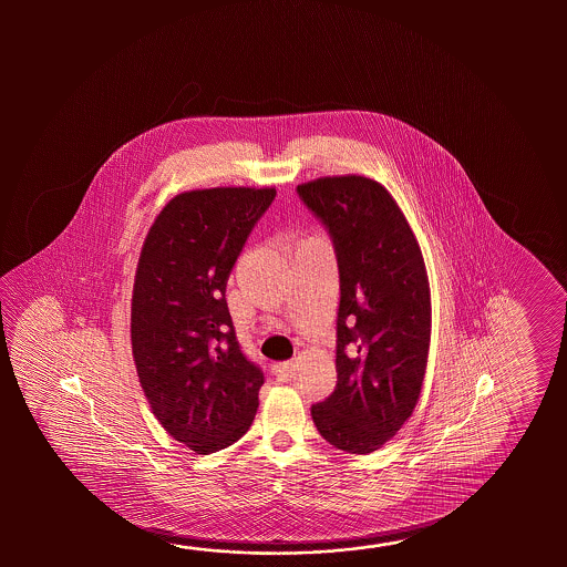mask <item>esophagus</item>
Instances as JSON below:
<instances>
[{
	"label": "esophagus",
	"instance_id": "obj_1",
	"mask_svg": "<svg viewBox=\"0 0 567 567\" xmlns=\"http://www.w3.org/2000/svg\"><path fill=\"white\" fill-rule=\"evenodd\" d=\"M274 373L278 377L279 381H291L296 377V364L293 362H281L274 367Z\"/></svg>",
	"mask_w": 567,
	"mask_h": 567
}]
</instances>
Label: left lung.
<instances>
[{
	"mask_svg": "<svg viewBox=\"0 0 567 567\" xmlns=\"http://www.w3.org/2000/svg\"><path fill=\"white\" fill-rule=\"evenodd\" d=\"M296 190L328 230L340 278L338 381L312 420L338 450L371 454L408 422L422 391L432 330L422 251L379 182L332 176Z\"/></svg>",
	"mask_w": 567,
	"mask_h": 567,
	"instance_id": "1",
	"label": "left lung"
}]
</instances>
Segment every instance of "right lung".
<instances>
[{
    "instance_id": "right-lung-1",
    "label": "right lung",
    "mask_w": 567,
    "mask_h": 567,
    "mask_svg": "<svg viewBox=\"0 0 567 567\" xmlns=\"http://www.w3.org/2000/svg\"><path fill=\"white\" fill-rule=\"evenodd\" d=\"M276 188L178 194L145 237L132 349L150 408L174 440L213 454L254 422L264 371L243 352L225 289Z\"/></svg>"
}]
</instances>
